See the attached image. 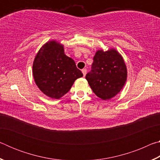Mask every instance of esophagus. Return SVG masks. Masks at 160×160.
I'll return each mask as SVG.
<instances>
[{"mask_svg": "<svg viewBox=\"0 0 160 160\" xmlns=\"http://www.w3.org/2000/svg\"><path fill=\"white\" fill-rule=\"evenodd\" d=\"M82 74H83V76L85 77V75H86V73H87V70H86L85 68L82 69Z\"/></svg>", "mask_w": 160, "mask_h": 160, "instance_id": "34e87169", "label": "esophagus"}]
</instances>
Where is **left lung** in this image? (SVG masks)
<instances>
[{
	"mask_svg": "<svg viewBox=\"0 0 160 160\" xmlns=\"http://www.w3.org/2000/svg\"><path fill=\"white\" fill-rule=\"evenodd\" d=\"M86 80L93 92L103 100L110 99L122 90L127 79V68L122 56L114 48L98 50Z\"/></svg>",
	"mask_w": 160,
	"mask_h": 160,
	"instance_id": "left-lung-1",
	"label": "left lung"
}]
</instances>
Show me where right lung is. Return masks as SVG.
Wrapping results in <instances>:
<instances>
[{
  "mask_svg": "<svg viewBox=\"0 0 160 160\" xmlns=\"http://www.w3.org/2000/svg\"><path fill=\"white\" fill-rule=\"evenodd\" d=\"M32 73L39 90L56 99L70 90L75 80L83 76L75 61L65 54L63 45L56 40L48 41L38 51Z\"/></svg>",
  "mask_w": 160,
  "mask_h": 160,
  "instance_id": "add662e5",
  "label": "right lung"
}]
</instances>
